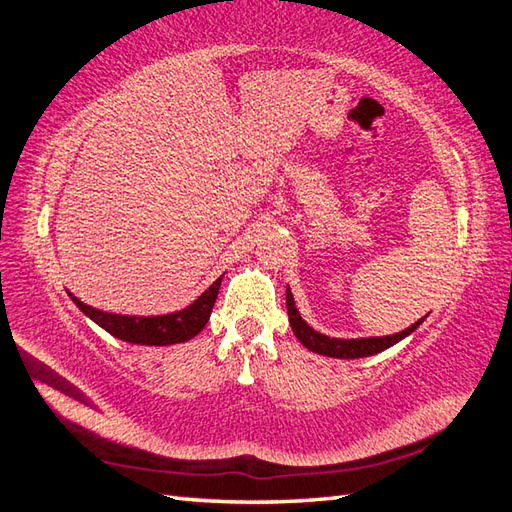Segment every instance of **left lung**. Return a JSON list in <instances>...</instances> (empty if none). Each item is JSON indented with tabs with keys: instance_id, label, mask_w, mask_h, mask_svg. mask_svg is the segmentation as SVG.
<instances>
[{
	"instance_id": "8db88e82",
	"label": "left lung",
	"mask_w": 512,
	"mask_h": 512,
	"mask_svg": "<svg viewBox=\"0 0 512 512\" xmlns=\"http://www.w3.org/2000/svg\"><path fill=\"white\" fill-rule=\"evenodd\" d=\"M287 311H289V324L293 328L295 337L300 339V344L304 348H309L311 352H317V355L324 357H333V359H359V357H370L377 355V352L390 348L394 344H399L401 339L407 335H412L416 328L425 322V317H420L418 322L412 326H407L405 331L394 333V335H383V337H352V339H342V337H328L320 331H315L313 326L306 324L302 320L300 311L295 309V300L291 291L287 289Z\"/></svg>"
}]
</instances>
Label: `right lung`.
Here are the masks:
<instances>
[{
	"label": "right lung",
	"instance_id": "add662e5",
	"mask_svg": "<svg viewBox=\"0 0 512 512\" xmlns=\"http://www.w3.org/2000/svg\"><path fill=\"white\" fill-rule=\"evenodd\" d=\"M221 280L223 278L214 280L195 302L186 306V309L164 315L107 313L81 302L70 291H67V295H70L72 302L89 317V320L96 322L100 328H105L109 335L122 339V342L140 346H170L184 344L203 331V326L210 320L212 306L217 302Z\"/></svg>",
	"mask_w": 512,
	"mask_h": 512
}]
</instances>
